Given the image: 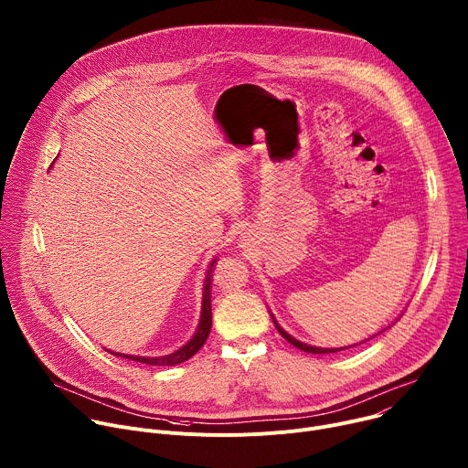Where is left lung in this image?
Masks as SVG:
<instances>
[{
  "label": "left lung",
  "instance_id": "1",
  "mask_svg": "<svg viewBox=\"0 0 468 468\" xmlns=\"http://www.w3.org/2000/svg\"><path fill=\"white\" fill-rule=\"evenodd\" d=\"M271 316H272V322H274V325H276V327H278V331L282 333V337H283V339H287V341H289L292 346H296L298 350H302V352H307V354H335V352H341V350H348V348H354V346H357V345H363V343H367V341L374 339L376 335H379V333H383L385 329H388V327L394 324V322H392L390 325H387L385 329H381L379 333H376V335H372V337H368V339H365V341H361V343L350 345V346H343V348H318V346H311V345H305V343H302V341L294 339L292 335H289V333H287V331H285V329H283V327L278 324V320L274 318V314H272V313H271ZM399 316H402V314H399ZM396 320H398V318H396Z\"/></svg>",
  "mask_w": 468,
  "mask_h": 468
}]
</instances>
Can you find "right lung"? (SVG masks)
Returning <instances> with one entry per match:
<instances>
[{"label":"right lung","instance_id":"right-lung-1","mask_svg":"<svg viewBox=\"0 0 468 468\" xmlns=\"http://www.w3.org/2000/svg\"><path fill=\"white\" fill-rule=\"evenodd\" d=\"M215 264H217V257L209 262V271L206 274V280H204V291H202V313H199V322H197V327L194 331V335L190 337L188 343H185L181 348H177L176 352L172 354H166V356H129V354H120V352H111L112 356H120L123 359H131V361H137V363H146V365H154V367H174V365H179L186 359H190L199 348L204 346V343L207 341L209 337V331H211V282H213V271H215Z\"/></svg>","mask_w":468,"mask_h":468}]
</instances>
